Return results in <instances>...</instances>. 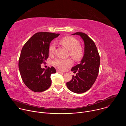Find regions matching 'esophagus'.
<instances>
[{"label":"esophagus","mask_w":126,"mask_h":126,"mask_svg":"<svg viewBox=\"0 0 126 126\" xmlns=\"http://www.w3.org/2000/svg\"><path fill=\"white\" fill-rule=\"evenodd\" d=\"M57 73H63V72L59 70H57Z\"/></svg>","instance_id":"34e87169"}]
</instances>
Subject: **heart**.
Masks as SVG:
<instances>
[{
  "instance_id": "b5f03b06",
  "label": "heart",
  "mask_w": 126,
  "mask_h": 126,
  "mask_svg": "<svg viewBox=\"0 0 126 126\" xmlns=\"http://www.w3.org/2000/svg\"><path fill=\"white\" fill-rule=\"evenodd\" d=\"M61 43L68 50H70V56L76 60H79L83 56V50L79 46L80 42L75 38L71 36H67L62 38ZM56 47V44L55 42H53L50 45L49 51L50 53H54ZM54 65L59 69L64 70L67 68L70 67L73 64L72 60L71 59H61L57 58L53 62Z\"/></svg>"
}]
</instances>
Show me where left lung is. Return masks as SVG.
Instances as JSON below:
<instances>
[{
  "mask_svg": "<svg viewBox=\"0 0 126 126\" xmlns=\"http://www.w3.org/2000/svg\"><path fill=\"white\" fill-rule=\"evenodd\" d=\"M72 35H79L83 40L84 54L80 63L71 69L74 73L78 72L66 85L71 91L80 94L87 91L95 83L99 73L100 59L94 42L86 34L76 32Z\"/></svg>",
  "mask_w": 126,
  "mask_h": 126,
  "instance_id": "obj_1",
  "label": "left lung"
}]
</instances>
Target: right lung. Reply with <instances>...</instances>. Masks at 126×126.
I'll list each match as a JSON object with an SVG mask.
<instances>
[{"instance_id": "add662e5", "label": "right lung", "mask_w": 126, "mask_h": 126, "mask_svg": "<svg viewBox=\"0 0 126 126\" xmlns=\"http://www.w3.org/2000/svg\"><path fill=\"white\" fill-rule=\"evenodd\" d=\"M60 34L41 32L34 34L23 46L18 67L25 85L35 92H41L51 85V75L56 73L54 67L46 70L41 67L48 58L50 43Z\"/></svg>"}]
</instances>
